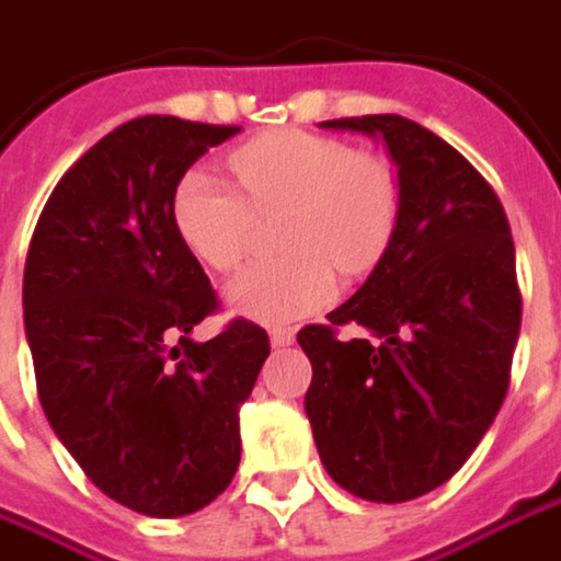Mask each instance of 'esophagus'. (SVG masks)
<instances>
[{"instance_id": "34e87169", "label": "esophagus", "mask_w": 561, "mask_h": 561, "mask_svg": "<svg viewBox=\"0 0 561 561\" xmlns=\"http://www.w3.org/2000/svg\"><path fill=\"white\" fill-rule=\"evenodd\" d=\"M270 343L276 348L291 346V343H295V330H291V327H273V330H270Z\"/></svg>"}]
</instances>
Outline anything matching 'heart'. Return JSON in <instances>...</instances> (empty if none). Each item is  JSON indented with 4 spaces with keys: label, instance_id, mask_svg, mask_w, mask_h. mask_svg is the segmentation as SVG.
Masks as SVG:
<instances>
[{
    "label": "heart",
    "instance_id": "obj_1",
    "mask_svg": "<svg viewBox=\"0 0 561 561\" xmlns=\"http://www.w3.org/2000/svg\"><path fill=\"white\" fill-rule=\"evenodd\" d=\"M231 186L206 168L174 190L183 244L213 270H234L250 248L256 213L291 209L282 241L288 260H260L225 285L231 313L256 323H288L336 298L333 263L355 276L375 266L397 225L400 186L378 154L313 133H273L231 154Z\"/></svg>",
    "mask_w": 561,
    "mask_h": 561
}]
</instances>
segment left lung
I'll return each instance as SVG.
<instances>
[{
  "instance_id": "1",
  "label": "left lung",
  "mask_w": 561,
  "mask_h": 561,
  "mask_svg": "<svg viewBox=\"0 0 561 561\" xmlns=\"http://www.w3.org/2000/svg\"><path fill=\"white\" fill-rule=\"evenodd\" d=\"M380 139L400 213L365 285L305 327L313 445L365 502H410L454 477L508 393L520 333L514 241L495 190L442 136L397 114L327 119ZM336 325H362L340 341Z\"/></svg>"
}]
</instances>
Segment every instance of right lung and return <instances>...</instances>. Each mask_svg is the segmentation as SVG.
<instances>
[{
    "instance_id": "add662e5",
    "label": "right lung",
    "mask_w": 561,
    "mask_h": 561,
    "mask_svg": "<svg viewBox=\"0 0 561 561\" xmlns=\"http://www.w3.org/2000/svg\"><path fill=\"white\" fill-rule=\"evenodd\" d=\"M241 126L136 116L62 174L24 263V333L56 438L104 495L149 517L206 508L241 460L238 410L270 355L218 308L174 225L183 174Z\"/></svg>"
}]
</instances>
